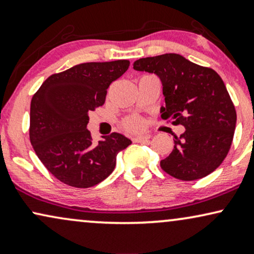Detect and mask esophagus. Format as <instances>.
Listing matches in <instances>:
<instances>
[{
  "instance_id": "esophagus-1",
  "label": "esophagus",
  "mask_w": 254,
  "mask_h": 254,
  "mask_svg": "<svg viewBox=\"0 0 254 254\" xmlns=\"http://www.w3.org/2000/svg\"><path fill=\"white\" fill-rule=\"evenodd\" d=\"M149 138V135H137L133 137V141L137 142V143H143V142H147Z\"/></svg>"
}]
</instances>
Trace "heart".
<instances>
[{
	"mask_svg": "<svg viewBox=\"0 0 254 254\" xmlns=\"http://www.w3.org/2000/svg\"><path fill=\"white\" fill-rule=\"evenodd\" d=\"M143 121L139 117H131L124 122V127L129 131H138L143 127Z\"/></svg>",
	"mask_w": 254,
	"mask_h": 254,
	"instance_id": "obj_1",
	"label": "heart"
}]
</instances>
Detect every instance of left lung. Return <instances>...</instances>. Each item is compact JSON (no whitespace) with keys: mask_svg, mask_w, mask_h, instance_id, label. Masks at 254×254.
<instances>
[{"mask_svg":"<svg viewBox=\"0 0 254 254\" xmlns=\"http://www.w3.org/2000/svg\"><path fill=\"white\" fill-rule=\"evenodd\" d=\"M133 69L160 78L166 104L161 117L185 127L160 162L162 170L185 182L216 170L228 154L237 124V111L220 75L178 54L139 58Z\"/></svg>","mask_w":254,"mask_h":254,"instance_id":"8db88e82","label":"left lung"}]
</instances>
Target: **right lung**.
Segmentation results:
<instances>
[{
    "label": "right lung",
    "instance_id": "add662e5",
    "mask_svg": "<svg viewBox=\"0 0 254 254\" xmlns=\"http://www.w3.org/2000/svg\"><path fill=\"white\" fill-rule=\"evenodd\" d=\"M127 60L74 65L44 81L31 101L30 139L43 165L69 186L87 189L116 167V156L131 144L118 132L94 143L88 113L101 106L107 88L129 68Z\"/></svg>",
    "mask_w": 254,
    "mask_h": 254
}]
</instances>
